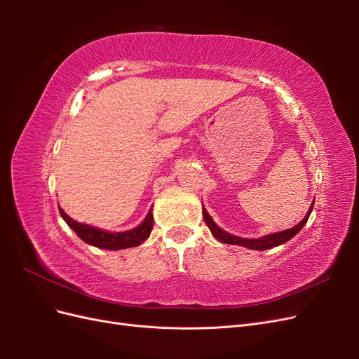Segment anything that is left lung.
I'll list each match as a JSON object with an SVG mask.
<instances>
[{
  "label": "left lung",
  "instance_id": "left-lung-1",
  "mask_svg": "<svg viewBox=\"0 0 359 359\" xmlns=\"http://www.w3.org/2000/svg\"><path fill=\"white\" fill-rule=\"evenodd\" d=\"M313 205H314V203H311L307 215L304 217V219H302L297 226H293L292 229H286V231H283V232H277V233H271V235H266V236H262V238H257V240H250V238H240V236H236V235L227 233L226 231L220 229V227L214 223V220L211 219V215H210L208 212H206L205 208H202V212H203L205 223H206V226L210 227L211 233L217 238V240L222 241L223 244L243 245V247L252 248V250H266V248L277 247V245H280V244H285L286 241L290 240V238L295 236V235L302 229V226L307 223L309 217H310V214H311V210H313Z\"/></svg>",
  "mask_w": 359,
  "mask_h": 359
}]
</instances>
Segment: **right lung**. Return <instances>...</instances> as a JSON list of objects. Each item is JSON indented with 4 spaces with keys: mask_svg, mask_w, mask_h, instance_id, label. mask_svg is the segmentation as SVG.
I'll list each match as a JSON object with an SVG mask.
<instances>
[{
    "mask_svg": "<svg viewBox=\"0 0 359 359\" xmlns=\"http://www.w3.org/2000/svg\"><path fill=\"white\" fill-rule=\"evenodd\" d=\"M60 214L82 241H85L90 245L106 248V250H121V248L136 247L139 244H142L149 236L151 231H153V223H154L153 212L149 210L145 220L137 227H135V229L126 231V232H107V231L97 229V227L90 224L74 222L61 208H60Z\"/></svg>",
    "mask_w": 359,
    "mask_h": 359,
    "instance_id": "obj_1",
    "label": "right lung"
}]
</instances>
